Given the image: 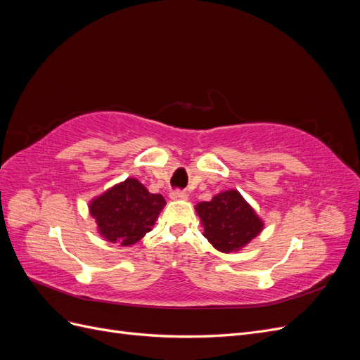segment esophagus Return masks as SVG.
<instances>
[{
	"mask_svg": "<svg viewBox=\"0 0 360 360\" xmlns=\"http://www.w3.org/2000/svg\"><path fill=\"white\" fill-rule=\"evenodd\" d=\"M169 197H171L172 200H186L188 195H186V192H183V191L177 189V191H172V192L169 193Z\"/></svg>",
	"mask_w": 360,
	"mask_h": 360,
	"instance_id": "obj_1",
	"label": "esophagus"
}]
</instances>
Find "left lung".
Segmentation results:
<instances>
[{"label":"left lung","instance_id":"8db88e82","mask_svg":"<svg viewBox=\"0 0 360 360\" xmlns=\"http://www.w3.org/2000/svg\"><path fill=\"white\" fill-rule=\"evenodd\" d=\"M195 209L204 226V237L225 254L242 249L264 225L236 189L217 193L212 201L200 202Z\"/></svg>","mask_w":360,"mask_h":360}]
</instances>
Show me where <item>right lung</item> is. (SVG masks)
<instances>
[{
  "label": "right lung",
  "mask_w": 360,
  "mask_h": 360,
  "mask_svg": "<svg viewBox=\"0 0 360 360\" xmlns=\"http://www.w3.org/2000/svg\"><path fill=\"white\" fill-rule=\"evenodd\" d=\"M165 198L150 193L136 179H126L90 202V213L103 238L130 246L155 225Z\"/></svg>",
  "instance_id": "right-lung-1"
}]
</instances>
